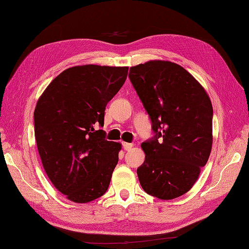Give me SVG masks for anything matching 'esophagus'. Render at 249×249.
I'll return each mask as SVG.
<instances>
[{
    "label": "esophagus",
    "instance_id": "obj_1",
    "mask_svg": "<svg viewBox=\"0 0 249 249\" xmlns=\"http://www.w3.org/2000/svg\"><path fill=\"white\" fill-rule=\"evenodd\" d=\"M123 147L124 150H130L132 147H133V144L132 143H125V142H123Z\"/></svg>",
    "mask_w": 249,
    "mask_h": 249
}]
</instances>
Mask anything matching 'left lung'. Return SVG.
Returning a JSON list of instances; mask_svg holds the SVG:
<instances>
[{
  "mask_svg": "<svg viewBox=\"0 0 249 249\" xmlns=\"http://www.w3.org/2000/svg\"><path fill=\"white\" fill-rule=\"evenodd\" d=\"M129 78L151 121L154 136L142 143L138 176L146 194L172 200L188 192L213 144V106L204 88L180 65L148 61Z\"/></svg>",
  "mask_w": 249,
  "mask_h": 249,
  "instance_id": "left-lung-1",
  "label": "left lung"
}]
</instances>
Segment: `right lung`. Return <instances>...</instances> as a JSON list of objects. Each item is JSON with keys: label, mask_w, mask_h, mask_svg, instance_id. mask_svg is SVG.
I'll return each instance as SVG.
<instances>
[{"label": "right lung", "mask_w": 249, "mask_h": 249, "mask_svg": "<svg viewBox=\"0 0 249 249\" xmlns=\"http://www.w3.org/2000/svg\"><path fill=\"white\" fill-rule=\"evenodd\" d=\"M126 67L87 64L63 71L34 110L37 149L48 178L75 203L102 196L118 163L121 144L105 139L104 111L123 87Z\"/></svg>", "instance_id": "add662e5"}]
</instances>
